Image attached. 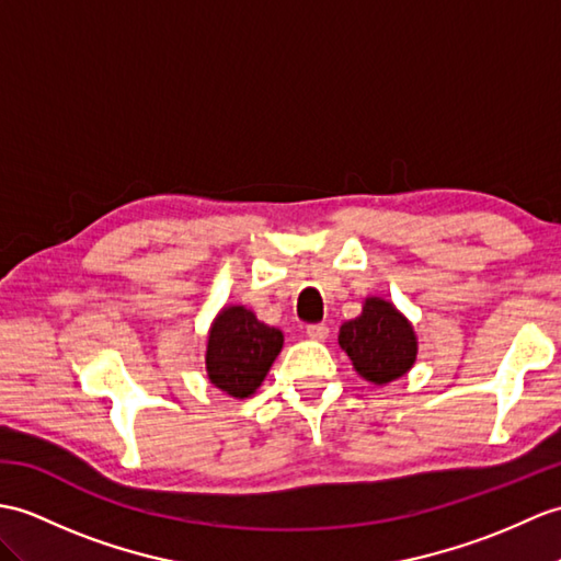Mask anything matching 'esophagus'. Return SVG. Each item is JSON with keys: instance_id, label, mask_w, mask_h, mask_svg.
Returning a JSON list of instances; mask_svg holds the SVG:
<instances>
[{"instance_id": "1", "label": "esophagus", "mask_w": 561, "mask_h": 561, "mask_svg": "<svg viewBox=\"0 0 561 561\" xmlns=\"http://www.w3.org/2000/svg\"><path fill=\"white\" fill-rule=\"evenodd\" d=\"M306 334H308V340H312V342H324L330 336V328L324 322H318V324H308L306 328Z\"/></svg>"}]
</instances>
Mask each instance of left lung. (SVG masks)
<instances>
[{
  "label": "left lung",
  "mask_w": 561,
  "mask_h": 561,
  "mask_svg": "<svg viewBox=\"0 0 561 561\" xmlns=\"http://www.w3.org/2000/svg\"><path fill=\"white\" fill-rule=\"evenodd\" d=\"M340 346L354 370L373 385L399 380L419 356V336L411 320L380 296H368L360 316L342 324Z\"/></svg>",
  "instance_id": "1"
}]
</instances>
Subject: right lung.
Listing matches in <instances>:
<instances>
[{"instance_id":"add662e5","label":"right lung","mask_w":561,"mask_h":561,"mask_svg":"<svg viewBox=\"0 0 561 561\" xmlns=\"http://www.w3.org/2000/svg\"><path fill=\"white\" fill-rule=\"evenodd\" d=\"M282 346V330L260 322L251 308L225 306L207 330V380L233 399H249L263 385Z\"/></svg>"}]
</instances>
